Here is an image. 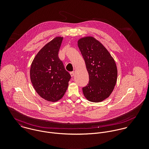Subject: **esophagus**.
I'll list each match as a JSON object with an SVG mask.
<instances>
[{"mask_svg":"<svg viewBox=\"0 0 149 149\" xmlns=\"http://www.w3.org/2000/svg\"><path fill=\"white\" fill-rule=\"evenodd\" d=\"M70 76H71L72 77H73V76L74 75V72H71L70 73Z\"/></svg>","mask_w":149,"mask_h":149,"instance_id":"1","label":"esophagus"}]
</instances>
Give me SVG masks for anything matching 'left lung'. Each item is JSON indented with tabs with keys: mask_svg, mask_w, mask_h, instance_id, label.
<instances>
[{
	"mask_svg": "<svg viewBox=\"0 0 149 149\" xmlns=\"http://www.w3.org/2000/svg\"><path fill=\"white\" fill-rule=\"evenodd\" d=\"M78 46L89 74L88 84L83 88V92L90 102H100L109 97L116 84L115 62L105 47L93 37L79 40Z\"/></svg>",
	"mask_w": 149,
	"mask_h": 149,
	"instance_id": "8db88e82",
	"label": "left lung"
}]
</instances>
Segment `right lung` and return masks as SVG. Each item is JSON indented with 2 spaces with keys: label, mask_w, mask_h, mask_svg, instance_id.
I'll return each mask as SVG.
<instances>
[{
  "label": "right lung",
  "mask_w": 149,
  "mask_h": 149,
  "mask_svg": "<svg viewBox=\"0 0 149 149\" xmlns=\"http://www.w3.org/2000/svg\"><path fill=\"white\" fill-rule=\"evenodd\" d=\"M63 40L56 37L45 45L30 68V79L35 90L41 97L53 102L62 98L71 78L58 57Z\"/></svg>",
  "instance_id": "right-lung-1"
}]
</instances>
